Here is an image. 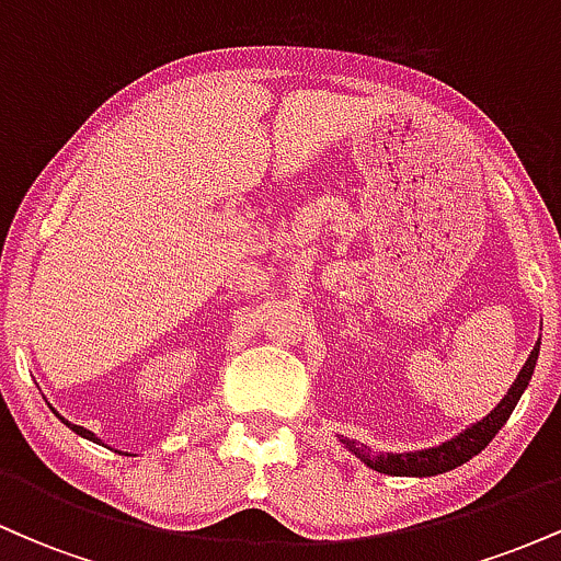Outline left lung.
<instances>
[{
	"label": "left lung",
	"mask_w": 561,
	"mask_h": 561,
	"mask_svg": "<svg viewBox=\"0 0 561 561\" xmlns=\"http://www.w3.org/2000/svg\"><path fill=\"white\" fill-rule=\"evenodd\" d=\"M538 353H540V337L536 347L530 351L527 362L523 369H519L517 379L508 388V392L501 398V403L495 405L488 416H482L480 422H472L467 430H461L459 435H454L450 440L440 443V446L433 448H422V450H405V454H385V450H371L366 448L364 443L356 440H343V446L351 450L356 459H362L366 467L375 469V472L382 474H392V478H433V474H443L450 472V469L467 465L472 456H478L488 443L493 440L495 433L504 427L508 416H512L514 405H517L523 392L530 385L533 371H536L538 364Z\"/></svg>",
	"instance_id": "obj_1"
}]
</instances>
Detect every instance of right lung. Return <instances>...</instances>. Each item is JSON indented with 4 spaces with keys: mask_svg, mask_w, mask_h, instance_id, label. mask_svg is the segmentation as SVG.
Segmentation results:
<instances>
[{
    "mask_svg": "<svg viewBox=\"0 0 561 561\" xmlns=\"http://www.w3.org/2000/svg\"><path fill=\"white\" fill-rule=\"evenodd\" d=\"M55 414H57V411H55ZM57 416H60V414H57ZM60 420H62V416H60ZM62 424H66V427H70V430H73V433H76V435L87 437V440H92V443H102V440H100V437H96V435L92 433V430H87V427H79V424H70L68 420H62ZM102 446H105V443H102ZM118 454H121V450H118Z\"/></svg>",
    "mask_w": 561,
    "mask_h": 561,
    "instance_id": "obj_1",
    "label": "right lung"
}]
</instances>
